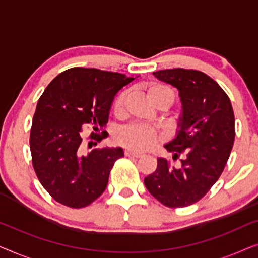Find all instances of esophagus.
<instances>
[{"mask_svg":"<svg viewBox=\"0 0 258 258\" xmlns=\"http://www.w3.org/2000/svg\"><path fill=\"white\" fill-rule=\"evenodd\" d=\"M124 155H125V156H128V157H136V158H139V157L142 156V154L135 153V151H132V150H125L124 151Z\"/></svg>","mask_w":258,"mask_h":258,"instance_id":"obj_1","label":"esophagus"}]
</instances>
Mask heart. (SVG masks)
<instances>
[{
	"mask_svg": "<svg viewBox=\"0 0 258 258\" xmlns=\"http://www.w3.org/2000/svg\"><path fill=\"white\" fill-rule=\"evenodd\" d=\"M144 93H146L148 100L150 103L155 105L163 104L165 108H168L172 102V93L168 87L161 83H149L144 86ZM126 98V91H123L117 96L114 105H112V110L115 115H121L124 108ZM114 139L116 143L119 146L128 148L129 150L134 151H144L150 149L155 143L158 141V136L156 132L153 129L147 128L142 125H128L123 126L115 133Z\"/></svg>",
	"mask_w": 258,
	"mask_h": 258,
	"instance_id": "b5f03b06",
	"label": "heart"
}]
</instances>
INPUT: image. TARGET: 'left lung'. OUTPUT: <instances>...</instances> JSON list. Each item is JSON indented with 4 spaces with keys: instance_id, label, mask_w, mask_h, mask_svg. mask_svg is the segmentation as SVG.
Here are the masks:
<instances>
[{
    "instance_id": "left-lung-1",
    "label": "left lung",
    "mask_w": 258,
    "mask_h": 258,
    "mask_svg": "<svg viewBox=\"0 0 258 258\" xmlns=\"http://www.w3.org/2000/svg\"><path fill=\"white\" fill-rule=\"evenodd\" d=\"M178 90L182 104L176 136L164 148L181 167L157 158V168L144 178L148 191L169 208L196 203L217 182L235 141V116L224 90L199 70L165 69L153 73Z\"/></svg>"
}]
</instances>
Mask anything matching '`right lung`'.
Here are the masks:
<instances>
[{
  "label": "right lung",
  "instance_id": "obj_1",
  "mask_svg": "<svg viewBox=\"0 0 258 258\" xmlns=\"http://www.w3.org/2000/svg\"><path fill=\"white\" fill-rule=\"evenodd\" d=\"M136 77L75 67L45 88L33 118L30 151L41 184L58 203L79 209L107 188L112 165L124 156L123 149L107 147L83 154L80 132L87 125L95 132L104 128L116 94ZM91 135L98 142L105 137Z\"/></svg>",
  "mask_w": 258,
  "mask_h": 258
}]
</instances>
